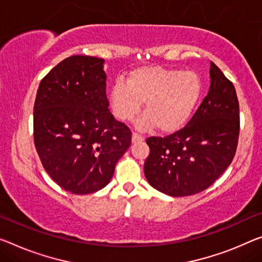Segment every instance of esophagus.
<instances>
[{
  "instance_id": "34e87169",
  "label": "esophagus",
  "mask_w": 262,
  "mask_h": 262,
  "mask_svg": "<svg viewBox=\"0 0 262 262\" xmlns=\"http://www.w3.org/2000/svg\"><path fill=\"white\" fill-rule=\"evenodd\" d=\"M143 140H144L143 136L136 134V132L132 134V143H139V142H143Z\"/></svg>"
}]
</instances>
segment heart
Returning <instances> with one entry per match:
<instances>
[{
  "mask_svg": "<svg viewBox=\"0 0 262 262\" xmlns=\"http://www.w3.org/2000/svg\"><path fill=\"white\" fill-rule=\"evenodd\" d=\"M203 83L194 71H180L162 67H142L127 75L126 84L118 80L108 91V100L116 117L134 120L145 103V115L139 128L157 126L171 134L182 128L198 104Z\"/></svg>",
  "mask_w": 262,
  "mask_h": 262,
  "instance_id": "heart-1",
  "label": "heart"
}]
</instances>
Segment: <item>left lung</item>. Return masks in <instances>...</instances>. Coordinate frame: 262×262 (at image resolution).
<instances>
[{
	"label": "left lung",
	"mask_w": 262,
	"mask_h": 262,
	"mask_svg": "<svg viewBox=\"0 0 262 262\" xmlns=\"http://www.w3.org/2000/svg\"><path fill=\"white\" fill-rule=\"evenodd\" d=\"M210 90L182 130L150 137L144 173L152 187L171 196L206 190L234 158L239 139V102L231 80L210 64Z\"/></svg>",
	"instance_id": "obj_1"
}]
</instances>
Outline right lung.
Instances as JSON below:
<instances>
[{
    "label": "right lung",
    "mask_w": 262,
    "mask_h": 262,
    "mask_svg": "<svg viewBox=\"0 0 262 262\" xmlns=\"http://www.w3.org/2000/svg\"><path fill=\"white\" fill-rule=\"evenodd\" d=\"M104 59L76 55L39 83L34 140L44 170L74 194L97 192L131 145V131L108 110Z\"/></svg>",
    "instance_id": "add662e5"
}]
</instances>
